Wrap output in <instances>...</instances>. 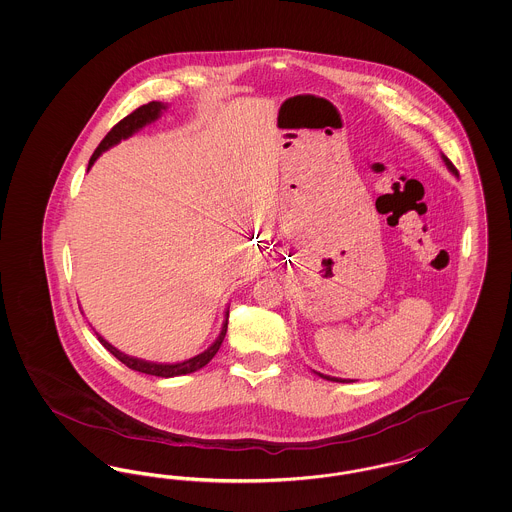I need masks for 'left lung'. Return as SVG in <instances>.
Masks as SVG:
<instances>
[{
    "mask_svg": "<svg viewBox=\"0 0 512 512\" xmlns=\"http://www.w3.org/2000/svg\"><path fill=\"white\" fill-rule=\"evenodd\" d=\"M441 159H443V163H445V167L449 169V172L453 174V176H459V172H457V169L453 167V163L445 157V155H441ZM315 374H318L320 378H324V380H330V382H341V384H349V382H355V380H343V378H334V376H326V374H320V372H317L315 370Z\"/></svg>",
    "mask_w": 512,
    "mask_h": 512,
    "instance_id": "obj_1",
    "label": "left lung"
}]
</instances>
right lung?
I'll use <instances>...</instances> for the list:
<instances>
[{
  "label": "right lung",
  "mask_w": 512,
  "mask_h": 512,
  "mask_svg": "<svg viewBox=\"0 0 512 512\" xmlns=\"http://www.w3.org/2000/svg\"><path fill=\"white\" fill-rule=\"evenodd\" d=\"M165 109H167V103L151 101V103H147V105L138 107V109H136L134 113H130L128 117H124L119 124H115V126L111 128V132L101 140L98 149L94 151V155H92V159H90V163H88V171L92 169V165L96 163V159H98L103 151H107L109 147L121 144V140H128L130 136H134L138 130H142L147 124L157 121ZM226 328H228V311H226L224 320H222V328H220V334L217 336V340L213 341L203 353L195 355L192 359L180 361V363H153V361H146V359L130 357V355L119 351L115 345H111L103 336H99L98 332H96V336H98L99 343H101L113 357H117L122 365L132 368V370H136V372L151 374V376L174 378V376L192 374L195 370H199V368H203V366L207 365V363L217 355V351L220 349V343H222L224 336H226Z\"/></svg>",
  "instance_id": "1"
}]
</instances>
